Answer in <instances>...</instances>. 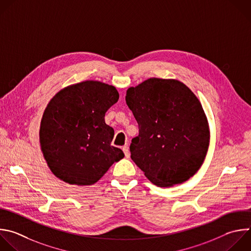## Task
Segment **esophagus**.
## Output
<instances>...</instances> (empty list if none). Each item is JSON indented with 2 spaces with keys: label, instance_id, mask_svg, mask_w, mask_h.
<instances>
[{
  "label": "esophagus",
  "instance_id": "1",
  "mask_svg": "<svg viewBox=\"0 0 251 251\" xmlns=\"http://www.w3.org/2000/svg\"><path fill=\"white\" fill-rule=\"evenodd\" d=\"M122 150H123V151H124V153H125V156L127 157V158H129L130 157V151H129V147L127 146V145H125L123 148H122Z\"/></svg>",
  "mask_w": 251,
  "mask_h": 251
}]
</instances>
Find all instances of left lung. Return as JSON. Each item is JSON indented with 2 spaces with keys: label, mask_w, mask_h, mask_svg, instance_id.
Returning <instances> with one entry per match:
<instances>
[{
  "label": "left lung",
  "mask_w": 251,
  "mask_h": 251,
  "mask_svg": "<svg viewBox=\"0 0 251 251\" xmlns=\"http://www.w3.org/2000/svg\"><path fill=\"white\" fill-rule=\"evenodd\" d=\"M126 103L139 125L131 158L158 187L192 177L210 144V128L201 102L183 82L151 77L126 92Z\"/></svg>",
  "instance_id": "left-lung-1"
}]
</instances>
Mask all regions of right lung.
Instances as JSON below:
<instances>
[{
    "label": "right lung",
    "mask_w": 251,
    "mask_h": 251,
    "mask_svg": "<svg viewBox=\"0 0 251 251\" xmlns=\"http://www.w3.org/2000/svg\"><path fill=\"white\" fill-rule=\"evenodd\" d=\"M118 99L115 87L99 80L68 86L52 98L41 119L39 142L56 177L93 185L124 157L122 150L111 146L114 130L104 120Z\"/></svg>",
    "instance_id": "right-lung-1"
}]
</instances>
